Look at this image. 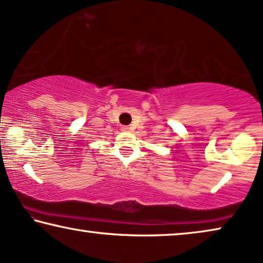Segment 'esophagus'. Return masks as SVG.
Masks as SVG:
<instances>
[{
	"label": "esophagus",
	"instance_id": "obj_1",
	"mask_svg": "<svg viewBox=\"0 0 263 263\" xmlns=\"http://www.w3.org/2000/svg\"><path fill=\"white\" fill-rule=\"evenodd\" d=\"M121 131H123V132H128V131H130V127H128V126H123V127H121Z\"/></svg>",
	"mask_w": 263,
	"mask_h": 263
}]
</instances>
